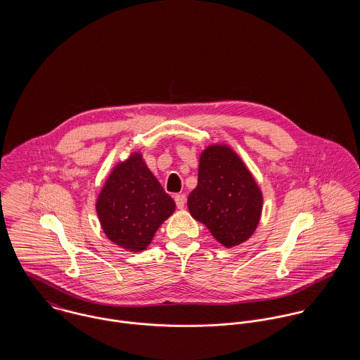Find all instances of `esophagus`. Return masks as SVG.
<instances>
[{
  "instance_id": "1",
  "label": "esophagus",
  "mask_w": 360,
  "mask_h": 360,
  "mask_svg": "<svg viewBox=\"0 0 360 360\" xmlns=\"http://www.w3.org/2000/svg\"><path fill=\"white\" fill-rule=\"evenodd\" d=\"M174 201H176V205L179 209H183L186 205V195L184 194H176Z\"/></svg>"
}]
</instances>
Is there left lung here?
<instances>
[{
  "label": "left lung",
  "mask_w": 360,
  "mask_h": 360,
  "mask_svg": "<svg viewBox=\"0 0 360 360\" xmlns=\"http://www.w3.org/2000/svg\"><path fill=\"white\" fill-rule=\"evenodd\" d=\"M263 197L251 172L229 146L212 144L200 156L198 184L187 205L226 248L247 241L257 230Z\"/></svg>",
  "instance_id": "1"
}]
</instances>
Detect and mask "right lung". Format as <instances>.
Here are the masks:
<instances>
[{"label": "right lung", "instance_id": "obj_1", "mask_svg": "<svg viewBox=\"0 0 360 360\" xmlns=\"http://www.w3.org/2000/svg\"><path fill=\"white\" fill-rule=\"evenodd\" d=\"M97 214L106 237L130 252L144 251L156 230L174 212L173 198L140 153L117 163L97 198Z\"/></svg>", "mask_w": 360, "mask_h": 360}]
</instances>
